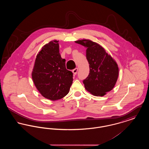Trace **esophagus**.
I'll return each instance as SVG.
<instances>
[{"instance_id": "esophagus-1", "label": "esophagus", "mask_w": 149, "mask_h": 149, "mask_svg": "<svg viewBox=\"0 0 149 149\" xmlns=\"http://www.w3.org/2000/svg\"><path fill=\"white\" fill-rule=\"evenodd\" d=\"M78 68H75V69H74V70H72V72H73V74H74V75H76V74H77V72H78Z\"/></svg>"}]
</instances>
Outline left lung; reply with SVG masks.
<instances>
[{
	"instance_id": "obj_1",
	"label": "left lung",
	"mask_w": 149,
	"mask_h": 149,
	"mask_svg": "<svg viewBox=\"0 0 149 149\" xmlns=\"http://www.w3.org/2000/svg\"><path fill=\"white\" fill-rule=\"evenodd\" d=\"M75 42L85 47L89 64V74L83 80L86 90L95 96H104L113 89L118 77L119 69L115 60L97 43L89 40Z\"/></svg>"
}]
</instances>
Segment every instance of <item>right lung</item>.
I'll use <instances>...</instances> for the list:
<instances>
[{
  "label": "right lung",
  "mask_w": 149,
  "mask_h": 149,
  "mask_svg": "<svg viewBox=\"0 0 149 149\" xmlns=\"http://www.w3.org/2000/svg\"><path fill=\"white\" fill-rule=\"evenodd\" d=\"M58 41L54 40L42 47L36 58L32 78L43 97L51 100L66 96L73 80V74L66 69L65 59L59 53Z\"/></svg>",
  "instance_id": "1"
}]
</instances>
